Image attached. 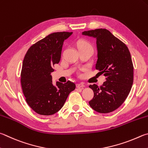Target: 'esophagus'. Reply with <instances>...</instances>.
Wrapping results in <instances>:
<instances>
[{"label": "esophagus", "instance_id": "1", "mask_svg": "<svg viewBox=\"0 0 148 148\" xmlns=\"http://www.w3.org/2000/svg\"><path fill=\"white\" fill-rule=\"evenodd\" d=\"M85 85L82 84V83H77L76 84V87L77 88H82V87H84Z\"/></svg>", "mask_w": 148, "mask_h": 148}]
</instances>
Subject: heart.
<instances>
[{"label":"heart","mask_w":148,"mask_h":148,"mask_svg":"<svg viewBox=\"0 0 148 148\" xmlns=\"http://www.w3.org/2000/svg\"><path fill=\"white\" fill-rule=\"evenodd\" d=\"M83 46H88V47H91V45L89 43H88V42L84 41H82L81 42H79V47H83Z\"/></svg>","instance_id":"obj_1"}]
</instances>
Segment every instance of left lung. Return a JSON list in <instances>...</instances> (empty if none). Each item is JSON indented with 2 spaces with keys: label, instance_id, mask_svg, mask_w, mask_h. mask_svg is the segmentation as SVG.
Segmentation results:
<instances>
[{
  "label": "left lung",
  "instance_id": "8db88e82",
  "mask_svg": "<svg viewBox=\"0 0 148 148\" xmlns=\"http://www.w3.org/2000/svg\"><path fill=\"white\" fill-rule=\"evenodd\" d=\"M83 35L95 37L98 50L96 69L106 81L100 87L90 85L94 97L91 108L100 113L115 111L124 102L133 83V65L127 47L106 29L85 31Z\"/></svg>",
  "mask_w": 148,
  "mask_h": 148
}]
</instances>
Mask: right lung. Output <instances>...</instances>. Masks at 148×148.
Returning a JSON list of instances; mask_svg holds the SVG:
<instances>
[{
    "instance_id": "right-lung-1",
    "label": "right lung",
    "mask_w": 148,
    "mask_h": 148,
    "mask_svg": "<svg viewBox=\"0 0 148 148\" xmlns=\"http://www.w3.org/2000/svg\"><path fill=\"white\" fill-rule=\"evenodd\" d=\"M72 32H54L29 47L24 58L21 73L23 92L28 106L41 115L60 111L71 91L76 88L71 81L52 84L50 73L61 59L63 41Z\"/></svg>"
}]
</instances>
